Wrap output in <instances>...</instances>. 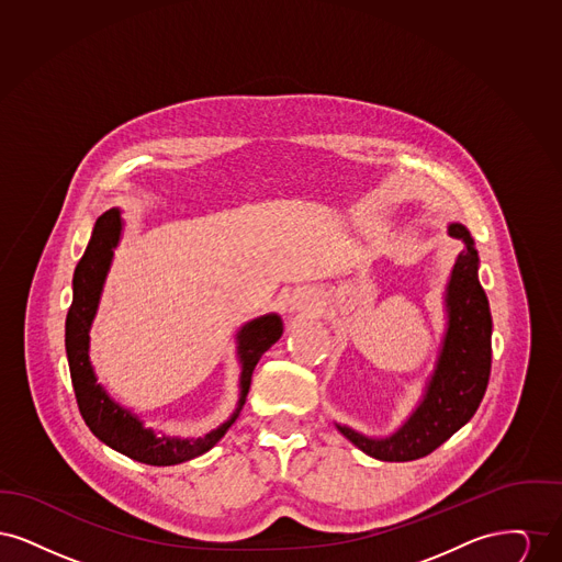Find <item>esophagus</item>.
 <instances>
[{"label":"esophagus","mask_w":562,"mask_h":562,"mask_svg":"<svg viewBox=\"0 0 562 562\" xmlns=\"http://www.w3.org/2000/svg\"><path fill=\"white\" fill-rule=\"evenodd\" d=\"M289 310H291V312L305 310V299H303V294H293V296L289 299Z\"/></svg>","instance_id":"34e87169"}]
</instances>
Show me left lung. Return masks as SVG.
<instances>
[{
	"instance_id": "left-lung-1",
	"label": "left lung",
	"mask_w": 562,
	"mask_h": 562,
	"mask_svg": "<svg viewBox=\"0 0 562 562\" xmlns=\"http://www.w3.org/2000/svg\"><path fill=\"white\" fill-rule=\"evenodd\" d=\"M449 236L463 240L465 248L459 252L447 284L449 322L424 401L387 438H369L337 426L349 442L381 461H413L436 451L474 417L486 392L493 321L479 282L481 261L470 232L461 223L449 225Z\"/></svg>"
}]
</instances>
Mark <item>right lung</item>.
<instances>
[{
  "label": "right lung",
  "instance_id": "obj_1",
  "mask_svg": "<svg viewBox=\"0 0 562 562\" xmlns=\"http://www.w3.org/2000/svg\"><path fill=\"white\" fill-rule=\"evenodd\" d=\"M122 225L124 223L117 209L101 214L94 223L92 238L88 241L86 252L74 273V301L65 324V348L69 371L81 417L101 442L140 463L175 465L211 451L238 419L259 358L282 337V321L276 314H268L257 321L246 322L238 330V356L241 362L240 401L234 415L223 426L209 431L204 438L156 436V431L145 428L143 422L128 408H122L117 402L109 398L105 387L97 381L88 356V333L97 316L103 284L113 259V248L117 246L122 236Z\"/></svg>",
  "mask_w": 562,
  "mask_h": 562
}]
</instances>
